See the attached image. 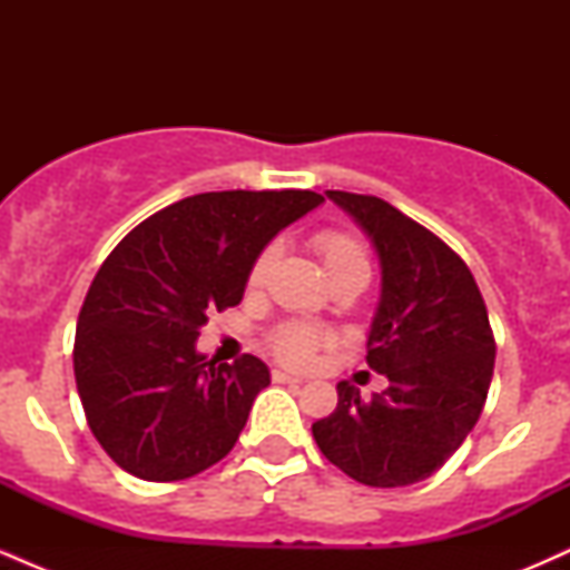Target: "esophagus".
I'll use <instances>...</instances> for the list:
<instances>
[{"mask_svg":"<svg viewBox=\"0 0 570 570\" xmlns=\"http://www.w3.org/2000/svg\"><path fill=\"white\" fill-rule=\"evenodd\" d=\"M273 381H276V383H292V385H297V383H303V377L289 375V372H284V370H273Z\"/></svg>","mask_w":570,"mask_h":570,"instance_id":"obj_1","label":"esophagus"}]
</instances>
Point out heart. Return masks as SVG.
<instances>
[{"label": "heart", "instance_id": "b5f03b06", "mask_svg": "<svg viewBox=\"0 0 570 570\" xmlns=\"http://www.w3.org/2000/svg\"><path fill=\"white\" fill-rule=\"evenodd\" d=\"M313 244H316L318 254H322V263L326 267V273H330V278L343 276V273H370L367 252H364V246L358 244L353 235L343 230H322L316 233ZM273 254H276V246H267L265 252L254 259L252 273H248L252 284L265 278L267 267L273 263ZM326 340H330V335L316 330V326L292 322L278 326V330L273 332L271 348L281 362L289 364V367H307V364L316 358V351L322 348V343H326Z\"/></svg>", "mask_w": 570, "mask_h": 570}]
</instances>
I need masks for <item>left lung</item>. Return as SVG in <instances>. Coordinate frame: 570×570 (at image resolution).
<instances>
[{"instance_id":"8db88e82","label":"left lung","mask_w":570,"mask_h":570,"mask_svg":"<svg viewBox=\"0 0 570 570\" xmlns=\"http://www.w3.org/2000/svg\"><path fill=\"white\" fill-rule=\"evenodd\" d=\"M370 235L381 303L367 364L389 389L362 399L337 383V407L313 423L326 461L370 488L426 480L461 448L485 407L495 340L466 263L434 233L375 195L326 189Z\"/></svg>"}]
</instances>
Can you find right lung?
Masks as SVG:
<instances>
[{
    "label": "right lung",
    "mask_w": 570,
    "mask_h": 570,
    "mask_svg": "<svg viewBox=\"0 0 570 570\" xmlns=\"http://www.w3.org/2000/svg\"><path fill=\"white\" fill-rule=\"evenodd\" d=\"M324 203L311 189H225L144 219L98 267L77 318L75 377L94 436L149 482L200 474L233 450L271 370L195 351L214 311L240 303L278 230Z\"/></svg>",
    "instance_id": "right-lung-1"
}]
</instances>
